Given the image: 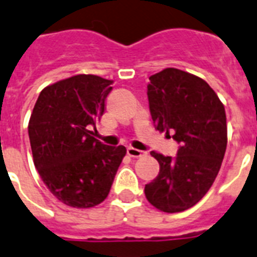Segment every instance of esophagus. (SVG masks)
<instances>
[{
	"label": "esophagus",
	"mask_w": 257,
	"mask_h": 257,
	"mask_svg": "<svg viewBox=\"0 0 257 257\" xmlns=\"http://www.w3.org/2000/svg\"><path fill=\"white\" fill-rule=\"evenodd\" d=\"M128 155L131 157H143L145 155V152H143V151H140V149H136V148H132V147H129L128 148Z\"/></svg>",
	"instance_id": "esophagus-1"
}]
</instances>
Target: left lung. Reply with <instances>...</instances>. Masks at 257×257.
<instances>
[{
	"instance_id": "obj_1",
	"label": "left lung",
	"mask_w": 257,
	"mask_h": 257,
	"mask_svg": "<svg viewBox=\"0 0 257 257\" xmlns=\"http://www.w3.org/2000/svg\"><path fill=\"white\" fill-rule=\"evenodd\" d=\"M147 88L156 129L172 133L180 148L175 159L151 152L160 172L145 185V196L160 211L183 212L203 199L219 173L228 140L225 109L203 78L176 68L151 76Z\"/></svg>"
}]
</instances>
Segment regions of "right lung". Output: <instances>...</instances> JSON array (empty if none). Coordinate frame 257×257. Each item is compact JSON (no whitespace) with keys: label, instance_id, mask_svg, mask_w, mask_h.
<instances>
[{"label":"right lung","instance_id":"obj_1","mask_svg":"<svg viewBox=\"0 0 257 257\" xmlns=\"http://www.w3.org/2000/svg\"><path fill=\"white\" fill-rule=\"evenodd\" d=\"M113 82L94 74H76L44 88L30 116L33 163L48 189L61 203L92 208L109 195L126 155L92 136Z\"/></svg>","mask_w":257,"mask_h":257}]
</instances>
